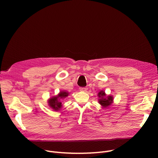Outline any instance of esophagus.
<instances>
[{
    "label": "esophagus",
    "mask_w": 158,
    "mask_h": 158,
    "mask_svg": "<svg viewBox=\"0 0 158 158\" xmlns=\"http://www.w3.org/2000/svg\"><path fill=\"white\" fill-rule=\"evenodd\" d=\"M79 89L81 91H82V92H86L88 89L86 88H85V87H82V88H80Z\"/></svg>",
    "instance_id": "obj_1"
}]
</instances>
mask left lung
<instances>
[{
    "label": "left lung",
    "instance_id": "8db88e82",
    "mask_svg": "<svg viewBox=\"0 0 158 158\" xmlns=\"http://www.w3.org/2000/svg\"><path fill=\"white\" fill-rule=\"evenodd\" d=\"M98 103L100 104L103 107H107L113 103V97L111 95L107 96L104 91H101L98 94Z\"/></svg>",
    "mask_w": 158,
    "mask_h": 158
}]
</instances>
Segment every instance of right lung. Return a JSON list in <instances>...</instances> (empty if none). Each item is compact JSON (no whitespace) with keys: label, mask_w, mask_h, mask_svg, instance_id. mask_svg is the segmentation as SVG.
<instances>
[{"label":"right lung","mask_w":158,"mask_h":158,"mask_svg":"<svg viewBox=\"0 0 158 158\" xmlns=\"http://www.w3.org/2000/svg\"><path fill=\"white\" fill-rule=\"evenodd\" d=\"M69 93L65 91H61L57 96H54L49 99L48 103V106L54 111L60 110L62 107V103L61 102V99H64L66 97H68Z\"/></svg>","instance_id":"add662e5"}]
</instances>
